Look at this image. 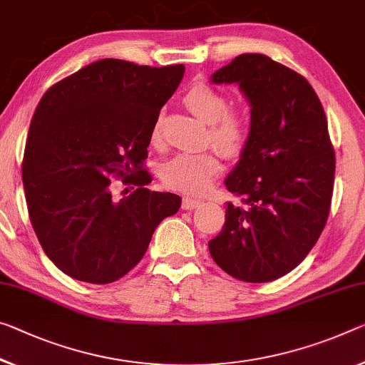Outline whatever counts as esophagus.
<instances>
[{"instance_id":"esophagus-1","label":"esophagus","mask_w":365,"mask_h":365,"mask_svg":"<svg viewBox=\"0 0 365 365\" xmlns=\"http://www.w3.org/2000/svg\"><path fill=\"white\" fill-rule=\"evenodd\" d=\"M201 203H203V201H200V200H195V198H183L182 200V207L183 210H196V207L198 206H201Z\"/></svg>"}]
</instances>
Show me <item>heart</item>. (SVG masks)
Masks as SVG:
<instances>
[{
    "instance_id": "b5f03b06",
    "label": "heart",
    "mask_w": 365,
    "mask_h": 365,
    "mask_svg": "<svg viewBox=\"0 0 365 365\" xmlns=\"http://www.w3.org/2000/svg\"><path fill=\"white\" fill-rule=\"evenodd\" d=\"M190 112L210 125V138L225 158H239L250 140V117L245 110L229 108L222 91L210 84L196 83L183 96ZM162 115L155 118L151 131L153 141L160 138ZM221 160L214 149L201 153H178L160 167V178L167 187L188 195H203L212 187Z\"/></svg>"
}]
</instances>
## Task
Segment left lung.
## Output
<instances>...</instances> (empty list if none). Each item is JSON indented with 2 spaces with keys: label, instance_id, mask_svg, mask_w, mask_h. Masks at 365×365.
<instances>
[{
  "label": "left lung",
  "instance_id": "left-lung-1",
  "mask_svg": "<svg viewBox=\"0 0 365 365\" xmlns=\"http://www.w3.org/2000/svg\"><path fill=\"white\" fill-rule=\"evenodd\" d=\"M211 83L239 84L252 131L225 178L240 203H227L207 247L235 279L274 281L309 255L327 224L336 159L325 112L307 79L266 55H239Z\"/></svg>",
  "mask_w": 365,
  "mask_h": 365
}]
</instances>
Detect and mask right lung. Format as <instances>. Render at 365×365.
Returning a JSON list of instances; mask_svg holds the SVG:
<instances>
[{"label":"right lung","instance_id":"1","mask_svg":"<svg viewBox=\"0 0 365 365\" xmlns=\"http://www.w3.org/2000/svg\"><path fill=\"white\" fill-rule=\"evenodd\" d=\"M185 66L106 58L45 92L29 128L22 182L47 257L78 281L108 284L141 262L162 219L182 198L151 192L144 170L160 108ZM113 178L133 190L115 199Z\"/></svg>","mask_w":365,"mask_h":365}]
</instances>
